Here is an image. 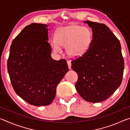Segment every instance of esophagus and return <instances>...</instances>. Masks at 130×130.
I'll return each mask as SVG.
<instances>
[{"label": "esophagus", "mask_w": 130, "mask_h": 130, "mask_svg": "<svg viewBox=\"0 0 130 130\" xmlns=\"http://www.w3.org/2000/svg\"><path fill=\"white\" fill-rule=\"evenodd\" d=\"M67 63H68V68H69V69H71V61H67Z\"/></svg>", "instance_id": "34e87169"}]
</instances>
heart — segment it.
Listing matches in <instances>:
<instances>
[{
	"label": "heart",
	"instance_id": "heart-1",
	"mask_svg": "<svg viewBox=\"0 0 130 130\" xmlns=\"http://www.w3.org/2000/svg\"><path fill=\"white\" fill-rule=\"evenodd\" d=\"M55 39L50 41V46L55 53L61 51V46H66L69 56H82L88 49L92 42V32L88 28L78 25H69L58 28Z\"/></svg>",
	"mask_w": 130,
	"mask_h": 130
}]
</instances>
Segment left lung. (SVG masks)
Listing matches in <instances>:
<instances>
[{"mask_svg":"<svg viewBox=\"0 0 130 130\" xmlns=\"http://www.w3.org/2000/svg\"><path fill=\"white\" fill-rule=\"evenodd\" d=\"M92 30L87 51L72 61L78 75L76 91L85 100L99 103L109 98L122 83L124 63L119 39L103 23L85 21Z\"/></svg>","mask_w":130,"mask_h":130,"instance_id":"8db88e82","label":"left lung"}]
</instances>
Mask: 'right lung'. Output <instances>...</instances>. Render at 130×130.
Instances as JSON below:
<instances>
[{
	"mask_svg": "<svg viewBox=\"0 0 130 130\" xmlns=\"http://www.w3.org/2000/svg\"><path fill=\"white\" fill-rule=\"evenodd\" d=\"M47 25L31 23L13 40L7 70L15 92L28 104H51L57 85L69 70L65 59L51 57Z\"/></svg>",
	"mask_w": 130,
	"mask_h": 130,
	"instance_id": "obj_1",
	"label": "right lung"
}]
</instances>
